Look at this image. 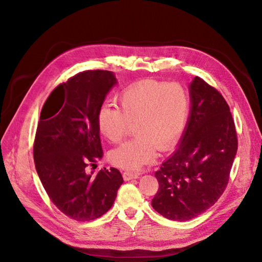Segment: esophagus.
<instances>
[{
	"label": "esophagus",
	"mask_w": 262,
	"mask_h": 262,
	"mask_svg": "<svg viewBox=\"0 0 262 262\" xmlns=\"http://www.w3.org/2000/svg\"><path fill=\"white\" fill-rule=\"evenodd\" d=\"M138 177V174L135 173V172H130V171H124L123 172V178L124 181H130L134 180V178Z\"/></svg>",
	"instance_id": "esophagus-1"
}]
</instances>
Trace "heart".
<instances>
[{
	"mask_svg": "<svg viewBox=\"0 0 262 262\" xmlns=\"http://www.w3.org/2000/svg\"><path fill=\"white\" fill-rule=\"evenodd\" d=\"M117 101L119 108L103 104L96 115L100 134L112 143L121 142L134 125V138L109 153L115 166L138 170L156 159L157 149L164 152L180 140L189 115L181 85L144 79L123 89Z\"/></svg>",
	"mask_w": 262,
	"mask_h": 262,
	"instance_id": "b5f03b06",
	"label": "heart"
}]
</instances>
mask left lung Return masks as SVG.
<instances>
[{"mask_svg":"<svg viewBox=\"0 0 262 262\" xmlns=\"http://www.w3.org/2000/svg\"><path fill=\"white\" fill-rule=\"evenodd\" d=\"M191 113L175 153L155 177L153 208L173 221H188L210 208L227 187L237 154V130L223 95L203 78L190 84Z\"/></svg>","mask_w":262,"mask_h":262,"instance_id":"left-lung-1","label":"left lung"}]
</instances>
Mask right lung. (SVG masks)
<instances>
[{
  "label": "right lung",
  "instance_id": "1",
  "mask_svg": "<svg viewBox=\"0 0 262 262\" xmlns=\"http://www.w3.org/2000/svg\"><path fill=\"white\" fill-rule=\"evenodd\" d=\"M116 82L106 70L79 72L55 88L41 109L35 167L50 200L75 221L88 222L106 213L123 183L116 168L96 175L86 171L103 156L96 115Z\"/></svg>",
  "mask_w": 262,
  "mask_h": 262
}]
</instances>
